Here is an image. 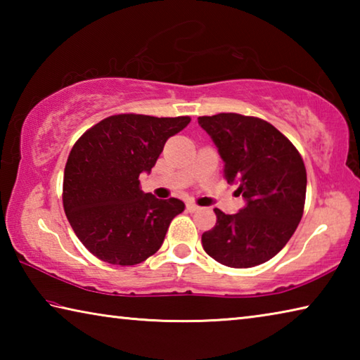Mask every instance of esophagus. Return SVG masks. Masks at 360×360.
Listing matches in <instances>:
<instances>
[{
	"label": "esophagus",
	"mask_w": 360,
	"mask_h": 360,
	"mask_svg": "<svg viewBox=\"0 0 360 360\" xmlns=\"http://www.w3.org/2000/svg\"><path fill=\"white\" fill-rule=\"evenodd\" d=\"M200 210H202V208H200L198 205H195L193 202H188V203H187V211H188V212H197V211H200Z\"/></svg>",
	"instance_id": "obj_1"
}]
</instances>
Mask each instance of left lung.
Instances as JSON below:
<instances>
[{"label": "left lung", "mask_w": 360, "mask_h": 360, "mask_svg": "<svg viewBox=\"0 0 360 360\" xmlns=\"http://www.w3.org/2000/svg\"><path fill=\"white\" fill-rule=\"evenodd\" d=\"M224 160V178L238 184L246 206L214 208L217 222L202 235L206 254L231 268L264 264L288 245L302 221L307 169L300 152L266 120L221 112L198 117Z\"/></svg>", "instance_id": "obj_1"}]
</instances>
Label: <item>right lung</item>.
<instances>
[{
    "label": "right lung",
    "mask_w": 360,
    "mask_h": 360,
    "mask_svg": "<svg viewBox=\"0 0 360 360\" xmlns=\"http://www.w3.org/2000/svg\"><path fill=\"white\" fill-rule=\"evenodd\" d=\"M188 122V115L114 114L72 146L63 176V208L76 236L95 257L136 265L160 249L184 203L144 193L138 178L150 172L167 139Z\"/></svg>",
    "instance_id": "obj_1"
}]
</instances>
